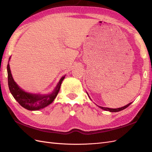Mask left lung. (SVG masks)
<instances>
[{
    "mask_svg": "<svg viewBox=\"0 0 152 152\" xmlns=\"http://www.w3.org/2000/svg\"><path fill=\"white\" fill-rule=\"evenodd\" d=\"M131 104V102L129 103V104H128L127 105H126L125 106H123V107H121V108H108L102 107V106H99V107L103 109V110H106V111H110V112H116L121 111V110H122L125 109L126 108H127L128 106H129Z\"/></svg>",
    "mask_w": 152,
    "mask_h": 152,
    "instance_id": "left-lung-1",
    "label": "left lung"
}]
</instances>
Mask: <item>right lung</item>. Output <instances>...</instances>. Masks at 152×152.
<instances>
[{"label": "right lung", "instance_id": "right-lung-1", "mask_svg": "<svg viewBox=\"0 0 152 152\" xmlns=\"http://www.w3.org/2000/svg\"><path fill=\"white\" fill-rule=\"evenodd\" d=\"M7 71L8 87L12 95L19 104L28 110H38L51 104L59 93L61 83L64 78V76L61 78L56 89L50 95H38L25 92L21 88H19L12 78L9 64L7 65Z\"/></svg>", "mask_w": 152, "mask_h": 152}]
</instances>
